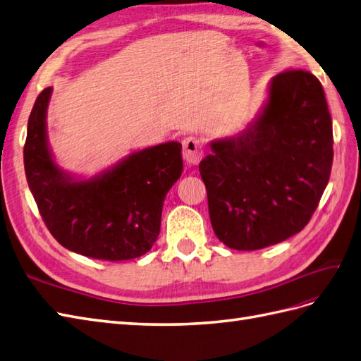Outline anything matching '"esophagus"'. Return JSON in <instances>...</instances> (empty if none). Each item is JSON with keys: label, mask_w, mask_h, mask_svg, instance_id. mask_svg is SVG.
Returning a JSON list of instances; mask_svg holds the SVG:
<instances>
[{"label": "esophagus", "mask_w": 361, "mask_h": 361, "mask_svg": "<svg viewBox=\"0 0 361 361\" xmlns=\"http://www.w3.org/2000/svg\"><path fill=\"white\" fill-rule=\"evenodd\" d=\"M204 155V143L197 137H186L183 140V159L189 166L198 164Z\"/></svg>", "instance_id": "esophagus-1"}]
</instances>
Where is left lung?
Instances as JSON below:
<instances>
[{
    "mask_svg": "<svg viewBox=\"0 0 361 361\" xmlns=\"http://www.w3.org/2000/svg\"><path fill=\"white\" fill-rule=\"evenodd\" d=\"M332 122L325 91L310 71L274 76L252 123L210 142L201 160L209 215L221 243L259 250L299 233L329 181Z\"/></svg>",
    "mask_w": 361,
    "mask_h": 361,
    "instance_id": "obj_1",
    "label": "left lung"
}]
</instances>
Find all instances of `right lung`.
Returning a JSON list of instances; mask_svg holds the SVG:
<instances>
[{
    "label": "right lung",
    "instance_id": "right-lung-1",
    "mask_svg": "<svg viewBox=\"0 0 361 361\" xmlns=\"http://www.w3.org/2000/svg\"><path fill=\"white\" fill-rule=\"evenodd\" d=\"M51 91L36 99L24 145L27 183L45 226L62 247L92 259L128 261L149 252L164 198L181 177V143L145 147L90 178L78 177L59 168L49 146Z\"/></svg>",
    "mask_w": 361,
    "mask_h": 361
}]
</instances>
